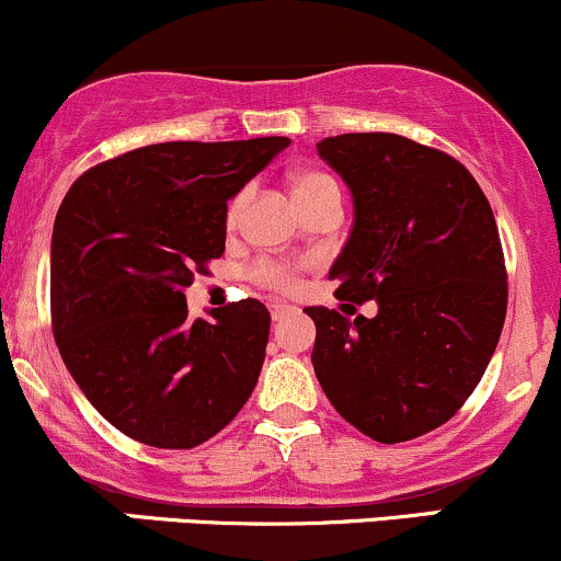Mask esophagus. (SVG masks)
Listing matches in <instances>:
<instances>
[{
  "mask_svg": "<svg viewBox=\"0 0 561 561\" xmlns=\"http://www.w3.org/2000/svg\"><path fill=\"white\" fill-rule=\"evenodd\" d=\"M287 313H293V308H289V306H282V302H274V306H272V319L274 321H282L287 317Z\"/></svg>",
  "mask_w": 561,
  "mask_h": 561,
  "instance_id": "1",
  "label": "esophagus"
}]
</instances>
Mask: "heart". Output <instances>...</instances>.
<instances>
[{
  "mask_svg": "<svg viewBox=\"0 0 561 561\" xmlns=\"http://www.w3.org/2000/svg\"><path fill=\"white\" fill-rule=\"evenodd\" d=\"M289 186H293V195L298 199V205L302 210L311 208V205L321 203V199L330 197H340V186L332 176L321 171H298L289 176ZM244 192H240L234 199L229 203L227 208V224L234 227L237 218H240L242 208H244ZM253 276L261 282V285L276 289V293H293L298 287V276H295L293 268L287 263H274V261H263L253 268Z\"/></svg>",
  "mask_w": 561,
  "mask_h": 561,
  "instance_id": "heart-1",
  "label": "heart"
}]
</instances>
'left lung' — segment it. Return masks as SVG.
<instances>
[{
    "label": "left lung",
    "mask_w": 561,
    "mask_h": 561,
    "mask_svg": "<svg viewBox=\"0 0 561 561\" xmlns=\"http://www.w3.org/2000/svg\"><path fill=\"white\" fill-rule=\"evenodd\" d=\"M353 195L330 276L377 317L311 306L313 371L337 414L377 443L446 424L478 388L506 319V266L491 203L456 158L398 134L317 145Z\"/></svg>",
    "instance_id": "obj_1"
}]
</instances>
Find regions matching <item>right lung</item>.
Wrapping results in <instances>:
<instances>
[{
	"label": "right lung",
	"instance_id": "obj_1",
	"mask_svg": "<svg viewBox=\"0 0 561 561\" xmlns=\"http://www.w3.org/2000/svg\"><path fill=\"white\" fill-rule=\"evenodd\" d=\"M287 137L163 141L73 182L53 229V332L70 377L121 433L195 448L259 382L266 306L248 298L186 319L184 287L227 242V203Z\"/></svg>",
	"mask_w": 561,
	"mask_h": 561
}]
</instances>
